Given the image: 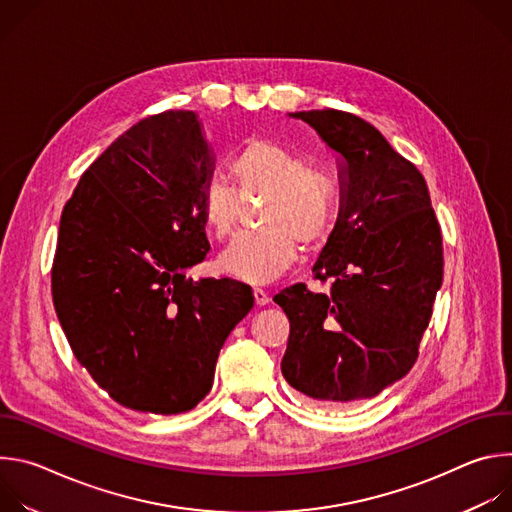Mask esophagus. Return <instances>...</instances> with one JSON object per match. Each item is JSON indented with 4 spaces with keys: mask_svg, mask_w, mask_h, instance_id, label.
Listing matches in <instances>:
<instances>
[{
    "mask_svg": "<svg viewBox=\"0 0 512 512\" xmlns=\"http://www.w3.org/2000/svg\"><path fill=\"white\" fill-rule=\"evenodd\" d=\"M253 296H255V304H257V306H267L269 300H271L269 294H267V291H265L263 287H255V289H253Z\"/></svg>",
    "mask_w": 512,
    "mask_h": 512,
    "instance_id": "esophagus-1",
    "label": "esophagus"
}]
</instances>
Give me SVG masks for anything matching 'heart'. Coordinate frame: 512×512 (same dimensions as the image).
Here are the masks:
<instances>
[{"instance_id":"b5f03b06","label":"heart","mask_w":512,"mask_h":512,"mask_svg":"<svg viewBox=\"0 0 512 512\" xmlns=\"http://www.w3.org/2000/svg\"><path fill=\"white\" fill-rule=\"evenodd\" d=\"M233 186L208 182L198 210L214 239L233 235L244 202L263 198L257 233L237 237L218 259L223 271L251 283H265L285 271L306 249L324 245L334 233L340 188L332 172L308 166L296 150L271 139H249L229 162Z\"/></svg>"}]
</instances>
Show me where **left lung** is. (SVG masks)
Segmentation results:
<instances>
[{
	"label": "left lung",
	"instance_id": "left-lung-1",
	"mask_svg": "<svg viewBox=\"0 0 512 512\" xmlns=\"http://www.w3.org/2000/svg\"><path fill=\"white\" fill-rule=\"evenodd\" d=\"M344 158L342 206L314 263V279L273 298L289 318L285 381L322 403L371 399L403 379L419 356L444 279L442 229L421 172L377 127L338 109L302 111Z\"/></svg>",
	"mask_w": 512,
	"mask_h": 512
}]
</instances>
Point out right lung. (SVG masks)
I'll use <instances>...</instances> for the list:
<instances>
[{
  "instance_id": "add662e5",
  "label": "right lung",
  "mask_w": 512,
  "mask_h": 512,
  "mask_svg": "<svg viewBox=\"0 0 512 512\" xmlns=\"http://www.w3.org/2000/svg\"><path fill=\"white\" fill-rule=\"evenodd\" d=\"M212 166L196 113L164 111L121 133L62 208L56 316L81 367L127 409L196 407L253 308L247 283L184 273L210 251L198 202Z\"/></svg>"
}]
</instances>
